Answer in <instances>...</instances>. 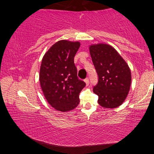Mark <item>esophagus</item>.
Instances as JSON below:
<instances>
[{
  "label": "esophagus",
  "mask_w": 154,
  "mask_h": 154,
  "mask_svg": "<svg viewBox=\"0 0 154 154\" xmlns=\"http://www.w3.org/2000/svg\"><path fill=\"white\" fill-rule=\"evenodd\" d=\"M85 84H86V85H89V78H86V79H85Z\"/></svg>",
  "instance_id": "esophagus-1"
}]
</instances>
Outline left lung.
<instances>
[{"label":"left lung","mask_w":154,"mask_h":154,"mask_svg":"<svg viewBox=\"0 0 154 154\" xmlns=\"http://www.w3.org/2000/svg\"><path fill=\"white\" fill-rule=\"evenodd\" d=\"M90 54L98 75L93 92L98 103L106 109L118 107L128 94L132 75L126 62L116 49L106 43L92 44Z\"/></svg>","instance_id":"left-lung-1"}]
</instances>
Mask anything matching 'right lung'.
<instances>
[{"instance_id": "1", "label": "right lung", "mask_w": 154, "mask_h": 154, "mask_svg": "<svg viewBox=\"0 0 154 154\" xmlns=\"http://www.w3.org/2000/svg\"><path fill=\"white\" fill-rule=\"evenodd\" d=\"M80 47L79 41L60 40L43 56L39 82L44 96L52 107L62 112L75 109L79 94L85 83L78 79L74 57Z\"/></svg>"}]
</instances>
